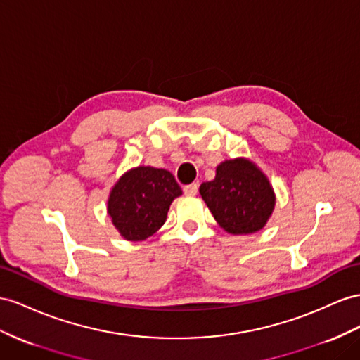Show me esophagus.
Wrapping results in <instances>:
<instances>
[{"instance_id":"34e87169","label":"esophagus","mask_w":360,"mask_h":360,"mask_svg":"<svg viewBox=\"0 0 360 360\" xmlns=\"http://www.w3.org/2000/svg\"><path fill=\"white\" fill-rule=\"evenodd\" d=\"M198 184L196 182H193V184H188V186H186L184 187V193H186V195H188V196H195L196 193H198Z\"/></svg>"}]
</instances>
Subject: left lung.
Wrapping results in <instances>:
<instances>
[{
    "mask_svg": "<svg viewBox=\"0 0 360 360\" xmlns=\"http://www.w3.org/2000/svg\"><path fill=\"white\" fill-rule=\"evenodd\" d=\"M199 193L220 228L234 236L260 231L275 207L269 179L246 158L220 162L216 178L202 184Z\"/></svg>",
    "mask_w": 360,
    "mask_h": 360,
    "instance_id": "1",
    "label": "left lung"
}]
</instances>
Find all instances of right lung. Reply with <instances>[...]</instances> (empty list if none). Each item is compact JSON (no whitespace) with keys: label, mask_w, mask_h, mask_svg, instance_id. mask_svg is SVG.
Masks as SVG:
<instances>
[{"label":"right lung","mask_w":360,"mask_h":360,"mask_svg":"<svg viewBox=\"0 0 360 360\" xmlns=\"http://www.w3.org/2000/svg\"><path fill=\"white\" fill-rule=\"evenodd\" d=\"M181 195L169 170L140 165L115 182L108 199V214L126 240H146L164 225L170 204Z\"/></svg>","instance_id":"right-lung-1"}]
</instances>
